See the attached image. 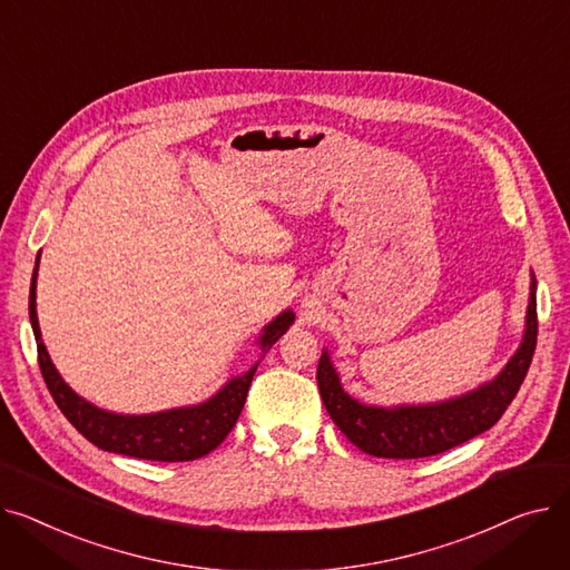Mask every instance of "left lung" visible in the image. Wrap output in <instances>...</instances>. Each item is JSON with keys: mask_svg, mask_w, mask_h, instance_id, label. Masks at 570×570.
<instances>
[{"mask_svg": "<svg viewBox=\"0 0 570 570\" xmlns=\"http://www.w3.org/2000/svg\"><path fill=\"white\" fill-rule=\"evenodd\" d=\"M537 292H531L524 341L504 371L474 393L440 405L395 410L365 407L343 391L326 352L317 365V386L333 423L363 453L393 460L438 455L490 430L507 412L527 377L533 350H537Z\"/></svg>", "mask_w": 570, "mask_h": 570, "instance_id": "left-lung-1", "label": "left lung"}]
</instances>
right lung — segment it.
I'll return each mask as SVG.
<instances>
[{
  "instance_id": "1",
  "label": "right lung",
  "mask_w": 570,
  "mask_h": 570,
  "mask_svg": "<svg viewBox=\"0 0 570 570\" xmlns=\"http://www.w3.org/2000/svg\"><path fill=\"white\" fill-rule=\"evenodd\" d=\"M37 272L39 259L29 287V320L33 336H37L39 367L57 407L71 421V425L85 440H89L94 446L104 451L140 460L186 462L212 453L227 438L244 410L257 365H253L246 375L232 377L229 384L223 386V391H218L212 400H207V403L195 407L158 412L147 416H121L98 410L66 386V382L59 377L46 352L37 317ZM292 322V311L278 315L264 328L259 345L272 347Z\"/></svg>"
}]
</instances>
